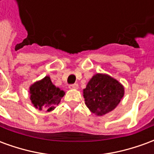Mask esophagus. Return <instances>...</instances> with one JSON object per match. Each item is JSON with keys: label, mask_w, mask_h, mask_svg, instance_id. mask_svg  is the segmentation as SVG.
<instances>
[{"label": "esophagus", "mask_w": 154, "mask_h": 154, "mask_svg": "<svg viewBox=\"0 0 154 154\" xmlns=\"http://www.w3.org/2000/svg\"><path fill=\"white\" fill-rule=\"evenodd\" d=\"M69 88H70V89H77V88H78V84H72V85L69 86Z\"/></svg>", "instance_id": "1"}]
</instances>
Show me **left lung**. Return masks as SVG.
<instances>
[{
	"label": "left lung",
	"instance_id": "1",
	"mask_svg": "<svg viewBox=\"0 0 154 154\" xmlns=\"http://www.w3.org/2000/svg\"><path fill=\"white\" fill-rule=\"evenodd\" d=\"M124 95V86L108 74H95L83 89L86 106L97 116L115 110Z\"/></svg>",
	"mask_w": 154,
	"mask_h": 154
}]
</instances>
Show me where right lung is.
<instances>
[{
	"label": "right lung",
	"mask_w": 154,
	"mask_h": 154,
	"mask_svg": "<svg viewBox=\"0 0 154 154\" xmlns=\"http://www.w3.org/2000/svg\"><path fill=\"white\" fill-rule=\"evenodd\" d=\"M29 99L33 106L39 110L50 112L60 103L65 92L53 84L50 77H44L29 87Z\"/></svg>",
	"instance_id": "1"
}]
</instances>
